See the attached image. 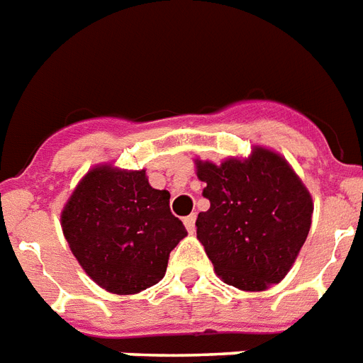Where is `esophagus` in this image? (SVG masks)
Returning a JSON list of instances; mask_svg holds the SVG:
<instances>
[{"label": "esophagus", "instance_id": "34e87169", "mask_svg": "<svg viewBox=\"0 0 363 363\" xmlns=\"http://www.w3.org/2000/svg\"><path fill=\"white\" fill-rule=\"evenodd\" d=\"M184 226H186L188 232L194 233V230H196V215H188L184 218Z\"/></svg>", "mask_w": 363, "mask_h": 363}]
</instances>
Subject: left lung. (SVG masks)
Listing matches in <instances>:
<instances>
[{"instance_id": "obj_1", "label": "left lung", "mask_w": 363, "mask_h": 363, "mask_svg": "<svg viewBox=\"0 0 363 363\" xmlns=\"http://www.w3.org/2000/svg\"><path fill=\"white\" fill-rule=\"evenodd\" d=\"M209 211L198 239L226 284L259 292L281 282L311 230L313 199L281 154L254 147L247 160H196Z\"/></svg>"}]
</instances>
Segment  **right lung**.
I'll return each instance as SVG.
<instances>
[{
  "label": "right lung",
  "instance_id": "1",
  "mask_svg": "<svg viewBox=\"0 0 363 363\" xmlns=\"http://www.w3.org/2000/svg\"><path fill=\"white\" fill-rule=\"evenodd\" d=\"M62 230L81 267L107 292L128 296L164 279L169 252L186 238L169 192L147 173L96 165L67 199Z\"/></svg>",
  "mask_w": 363,
  "mask_h": 363
}]
</instances>
